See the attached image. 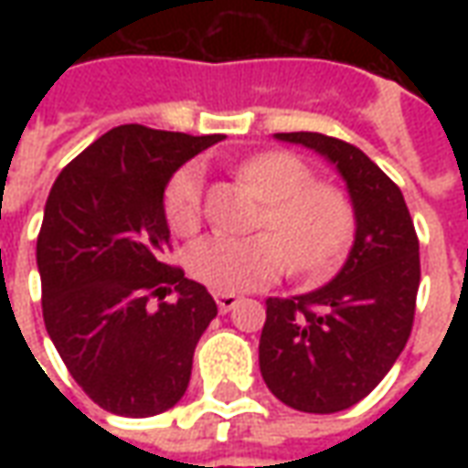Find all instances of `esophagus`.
<instances>
[{"mask_svg":"<svg viewBox=\"0 0 468 468\" xmlns=\"http://www.w3.org/2000/svg\"><path fill=\"white\" fill-rule=\"evenodd\" d=\"M238 295L235 293H215V303H218V311L220 314H228V311H233L235 305H238Z\"/></svg>","mask_w":468,"mask_h":468,"instance_id":"1","label":"esophagus"}]
</instances>
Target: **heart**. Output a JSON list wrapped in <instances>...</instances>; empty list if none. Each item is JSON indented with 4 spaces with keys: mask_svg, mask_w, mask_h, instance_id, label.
Returning <instances> with one entry per match:
<instances>
[{
    "mask_svg": "<svg viewBox=\"0 0 468 468\" xmlns=\"http://www.w3.org/2000/svg\"><path fill=\"white\" fill-rule=\"evenodd\" d=\"M238 173L265 200L261 228L250 238L210 235L187 250V271L218 293H240L271 283L293 261L298 273H324L351 240L356 215L348 195L285 150L258 153ZM163 210L175 235H193L203 220V167L187 163L165 187Z\"/></svg>",
    "mask_w": 468,
    "mask_h": 468,
    "instance_id": "1",
    "label": "heart"
}]
</instances>
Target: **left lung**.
<instances>
[{
  "label": "left lung",
  "instance_id": "1",
  "mask_svg": "<svg viewBox=\"0 0 468 468\" xmlns=\"http://www.w3.org/2000/svg\"><path fill=\"white\" fill-rule=\"evenodd\" d=\"M275 137L305 144L338 167L356 210V240L328 285L268 298L261 373L295 411H344L381 383L411 335L419 235L399 185L356 144L321 133Z\"/></svg>",
  "mask_w": 468,
  "mask_h": 468
}]
</instances>
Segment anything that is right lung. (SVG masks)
I'll use <instances>...</instances> for the list:
<instances>
[{"mask_svg":"<svg viewBox=\"0 0 468 468\" xmlns=\"http://www.w3.org/2000/svg\"><path fill=\"white\" fill-rule=\"evenodd\" d=\"M223 134L120 124L59 173L37 235L47 334L77 386L105 411L173 409L195 346L218 315L207 288L165 263V185ZM176 291L173 302L164 295ZM161 303L153 306L150 297Z\"/></svg>","mask_w":468,"mask_h":468,"instance_id":"obj_1","label":"right lung"}]
</instances>
